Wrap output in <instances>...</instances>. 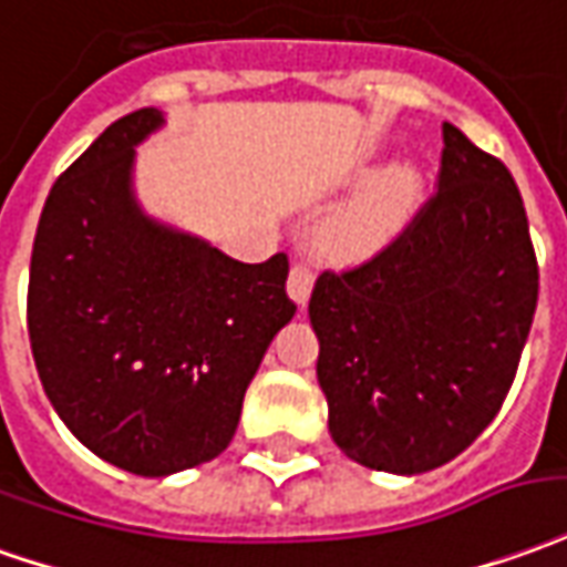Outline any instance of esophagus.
<instances>
[{"mask_svg":"<svg viewBox=\"0 0 567 567\" xmlns=\"http://www.w3.org/2000/svg\"><path fill=\"white\" fill-rule=\"evenodd\" d=\"M312 282H316V272L310 270V264H303V260L291 264V272H288V297L295 300L297 307H307V300L312 295Z\"/></svg>","mask_w":567,"mask_h":567,"instance_id":"1","label":"esophagus"}]
</instances>
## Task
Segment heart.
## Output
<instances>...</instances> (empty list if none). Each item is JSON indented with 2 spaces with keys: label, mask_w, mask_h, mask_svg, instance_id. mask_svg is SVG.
I'll list each match as a JSON object with an SVG mask.
<instances>
[{
  "label": "heart",
  "mask_w": 567,
  "mask_h": 567,
  "mask_svg": "<svg viewBox=\"0 0 567 567\" xmlns=\"http://www.w3.org/2000/svg\"><path fill=\"white\" fill-rule=\"evenodd\" d=\"M414 174L408 168H390L378 174L355 199L328 220L322 248L340 260H362L393 239L399 224L414 199Z\"/></svg>",
  "instance_id": "obj_1"
}]
</instances>
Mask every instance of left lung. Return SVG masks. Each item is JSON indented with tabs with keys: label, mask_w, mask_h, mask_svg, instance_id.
<instances>
[{
	"label": "left lung",
	"mask_w": 567,
	"mask_h": 567,
	"mask_svg": "<svg viewBox=\"0 0 567 567\" xmlns=\"http://www.w3.org/2000/svg\"><path fill=\"white\" fill-rule=\"evenodd\" d=\"M439 189L355 270L310 297L328 430L380 473L435 470L494 421L537 307V257L513 174L442 125Z\"/></svg>",
	"instance_id": "left-lung-1"
}]
</instances>
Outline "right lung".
I'll list each match as a JSON object with an SVG mask.
<instances>
[{
    "label": "right lung",
    "instance_id": "add662e5",
    "mask_svg": "<svg viewBox=\"0 0 567 567\" xmlns=\"http://www.w3.org/2000/svg\"><path fill=\"white\" fill-rule=\"evenodd\" d=\"M159 125V110H134L58 177L27 291L35 371L61 421L101 461L156 478L227 449L297 310L285 255L243 264L144 215L134 146Z\"/></svg>",
    "mask_w": 567,
    "mask_h": 567
}]
</instances>
